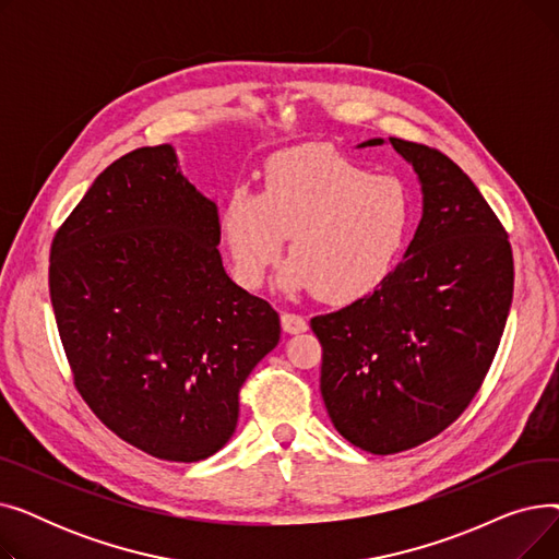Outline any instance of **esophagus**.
Listing matches in <instances>:
<instances>
[{"label":"esophagus","instance_id":"34e87169","mask_svg":"<svg viewBox=\"0 0 559 559\" xmlns=\"http://www.w3.org/2000/svg\"><path fill=\"white\" fill-rule=\"evenodd\" d=\"M281 326H283V331L289 333V335H299V333H306V331H308V321H306V317H301V314L283 312V314H281Z\"/></svg>","mask_w":559,"mask_h":559}]
</instances>
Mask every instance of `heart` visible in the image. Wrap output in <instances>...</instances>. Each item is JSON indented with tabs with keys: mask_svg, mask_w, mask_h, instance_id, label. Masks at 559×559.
I'll return each instance as SVG.
<instances>
[{
	"mask_svg": "<svg viewBox=\"0 0 559 559\" xmlns=\"http://www.w3.org/2000/svg\"><path fill=\"white\" fill-rule=\"evenodd\" d=\"M413 226L415 205L403 181L321 144L274 154L260 192L233 190L219 219L242 287L264 281L289 238L281 283L292 292L314 289L331 306L356 304L383 285Z\"/></svg>",
	"mask_w": 559,
	"mask_h": 559,
	"instance_id": "1",
	"label": "heart"
}]
</instances>
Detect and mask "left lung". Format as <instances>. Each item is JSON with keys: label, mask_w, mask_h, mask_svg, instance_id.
Returning a JSON list of instances; mask_svg holds the SVG:
<instances>
[{"label": "left lung", "mask_w": 559, "mask_h": 559, "mask_svg": "<svg viewBox=\"0 0 559 559\" xmlns=\"http://www.w3.org/2000/svg\"><path fill=\"white\" fill-rule=\"evenodd\" d=\"M415 167L424 215L405 260L373 295L310 319L321 396L350 444L392 455L447 430L478 394L512 306L503 224L432 146L390 138ZM383 144L380 138L360 146Z\"/></svg>", "instance_id": "8db88e82"}]
</instances>
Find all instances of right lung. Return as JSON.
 I'll return each mask as SVG.
<instances>
[{"mask_svg":"<svg viewBox=\"0 0 559 559\" xmlns=\"http://www.w3.org/2000/svg\"><path fill=\"white\" fill-rule=\"evenodd\" d=\"M219 215L169 144L108 165L56 230L49 297L74 388L131 447L199 462L235 432L240 388L281 340L235 285Z\"/></svg>","mask_w":559,"mask_h":559,"instance_id":"right-lung-1","label":"right lung"}]
</instances>
